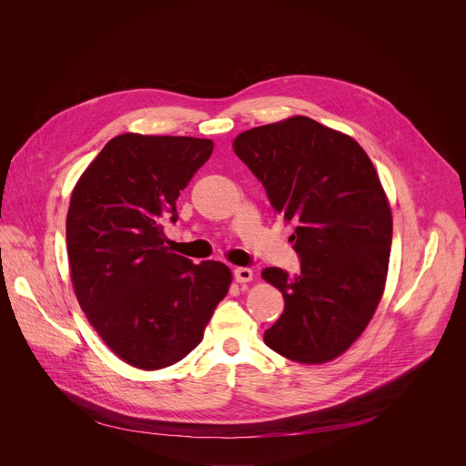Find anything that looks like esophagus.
Segmentation results:
<instances>
[{"label": "esophagus", "instance_id": "34e87169", "mask_svg": "<svg viewBox=\"0 0 466 466\" xmlns=\"http://www.w3.org/2000/svg\"><path fill=\"white\" fill-rule=\"evenodd\" d=\"M252 277L254 275L248 268H236V271H234V279H236L238 284H247V282L252 280Z\"/></svg>", "mask_w": 466, "mask_h": 466}]
</instances>
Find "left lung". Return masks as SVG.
Wrapping results in <instances>:
<instances>
[{"mask_svg":"<svg viewBox=\"0 0 466 466\" xmlns=\"http://www.w3.org/2000/svg\"><path fill=\"white\" fill-rule=\"evenodd\" d=\"M232 147L293 225L302 261L295 279L279 268L261 273L286 302L263 341L297 363L336 360L363 334L385 289L392 216L380 177L352 137L306 116L248 128Z\"/></svg>","mask_w":466,"mask_h":466,"instance_id":"obj_1","label":"left lung"}]
</instances>
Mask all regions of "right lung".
<instances>
[{
	"label": "right lung",
	"mask_w": 466,
	"mask_h": 466,
	"mask_svg": "<svg viewBox=\"0 0 466 466\" xmlns=\"http://www.w3.org/2000/svg\"><path fill=\"white\" fill-rule=\"evenodd\" d=\"M214 142L125 132L79 177L66 218L70 277L88 322L125 363L158 370L203 341L232 271L169 250L164 227Z\"/></svg>",
	"instance_id": "right-lung-1"
}]
</instances>
